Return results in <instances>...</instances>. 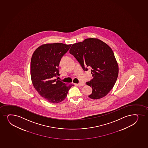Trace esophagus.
Segmentation results:
<instances>
[{
  "mask_svg": "<svg viewBox=\"0 0 148 148\" xmlns=\"http://www.w3.org/2000/svg\"><path fill=\"white\" fill-rule=\"evenodd\" d=\"M77 85H78V86H84V85H85V83H84V82H80L78 84H77Z\"/></svg>",
  "mask_w": 148,
  "mask_h": 148,
  "instance_id": "1",
  "label": "esophagus"
}]
</instances>
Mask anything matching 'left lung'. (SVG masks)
Instances as JSON below:
<instances>
[{
    "label": "left lung",
    "mask_w": 148,
    "mask_h": 148,
    "mask_svg": "<svg viewBox=\"0 0 148 148\" xmlns=\"http://www.w3.org/2000/svg\"><path fill=\"white\" fill-rule=\"evenodd\" d=\"M70 53L77 59L84 71L92 68L93 79L87 82L92 88L91 99L105 97L115 84L119 75V65L110 46L98 38H89L72 45Z\"/></svg>",
    "instance_id": "left-lung-1"
}]
</instances>
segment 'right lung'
Returning a JSON list of instances; mask_svg holds the SVG:
<instances>
[{"label": "right lung", "mask_w": 148, "mask_h": 148, "mask_svg": "<svg viewBox=\"0 0 148 148\" xmlns=\"http://www.w3.org/2000/svg\"><path fill=\"white\" fill-rule=\"evenodd\" d=\"M71 44L46 43L39 46L32 54L31 77L32 85L39 95L48 102L56 104L63 101L73 84H67L56 77L60 75L58 66L62 56Z\"/></svg>", "instance_id": "obj_1"}]
</instances>
